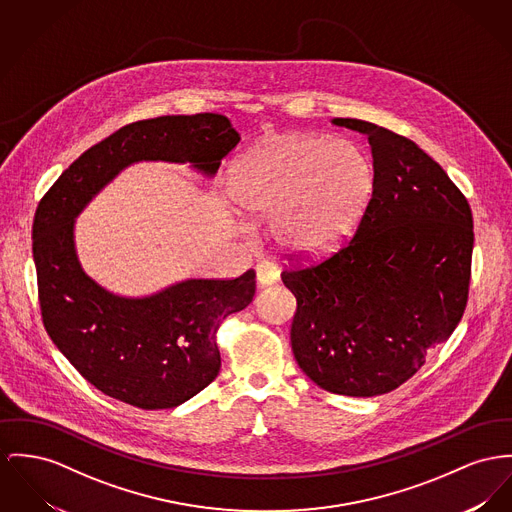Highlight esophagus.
Instances as JSON below:
<instances>
[{
  "mask_svg": "<svg viewBox=\"0 0 512 512\" xmlns=\"http://www.w3.org/2000/svg\"><path fill=\"white\" fill-rule=\"evenodd\" d=\"M256 281H258V287H268L277 281V270L275 266L270 262H260L256 266Z\"/></svg>",
  "mask_w": 512,
  "mask_h": 512,
  "instance_id": "34e87169",
  "label": "esophagus"
}]
</instances>
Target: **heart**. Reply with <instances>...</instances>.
I'll use <instances>...</instances> for the list:
<instances>
[{
    "label": "heart",
    "mask_w": 512,
    "mask_h": 512,
    "mask_svg": "<svg viewBox=\"0 0 512 512\" xmlns=\"http://www.w3.org/2000/svg\"><path fill=\"white\" fill-rule=\"evenodd\" d=\"M373 167L355 143L289 136L258 149L233 180V200L252 219H272L285 248L334 246L369 200Z\"/></svg>",
    "instance_id": "1"
}]
</instances>
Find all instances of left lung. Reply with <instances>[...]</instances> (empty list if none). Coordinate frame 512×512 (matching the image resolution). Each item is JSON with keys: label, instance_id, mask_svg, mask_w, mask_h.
<instances>
[{"label": "left lung", "instance_id": "left-lung-1", "mask_svg": "<svg viewBox=\"0 0 512 512\" xmlns=\"http://www.w3.org/2000/svg\"><path fill=\"white\" fill-rule=\"evenodd\" d=\"M369 137L373 194L355 235L320 262L287 268L291 347L320 388L369 398L396 390L458 326L470 289L474 219L466 196L411 139L334 118Z\"/></svg>", "mask_w": 512, "mask_h": 512}]
</instances>
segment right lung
Wrapping results in <instances>:
<instances>
[{"instance_id":"1","label":"right lung","mask_w":512,"mask_h":512,"mask_svg":"<svg viewBox=\"0 0 512 512\" xmlns=\"http://www.w3.org/2000/svg\"><path fill=\"white\" fill-rule=\"evenodd\" d=\"M240 136L227 116H159L128 124L62 172L33 221L38 301L50 340L103 394L141 409L176 408L221 369L217 330L252 303L256 273L186 279L143 299L108 293L83 272L73 221L118 172L137 161L190 163L215 174Z\"/></svg>"}]
</instances>
